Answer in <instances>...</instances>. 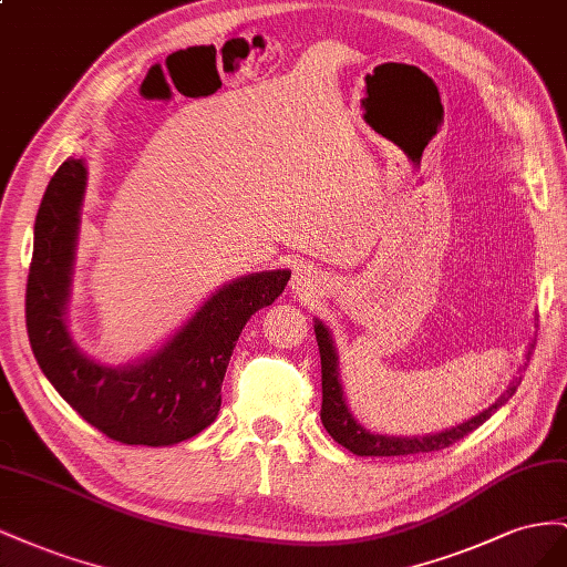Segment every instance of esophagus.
<instances>
[{
  "instance_id": "1",
  "label": "esophagus",
  "mask_w": 567,
  "mask_h": 567,
  "mask_svg": "<svg viewBox=\"0 0 567 567\" xmlns=\"http://www.w3.org/2000/svg\"><path fill=\"white\" fill-rule=\"evenodd\" d=\"M316 282H318V272L311 270V268H299L295 272L292 278V289H297V292H313L316 289Z\"/></svg>"
}]
</instances>
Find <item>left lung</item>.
I'll return each mask as SVG.
<instances>
[{
    "label": "left lung",
    "mask_w": 567,
    "mask_h": 567,
    "mask_svg": "<svg viewBox=\"0 0 567 567\" xmlns=\"http://www.w3.org/2000/svg\"><path fill=\"white\" fill-rule=\"evenodd\" d=\"M316 339L320 349V373H322V406H320V420L326 430L330 432L337 444H342L355 456H411V454H430V451L446 449L454 442H461L465 434L477 430L484 420H489L492 413L506 403L508 396L515 394L517 384L523 378H515V382L508 386V392L501 396L487 411L471 417L467 423L451 427L440 434H425V436H386V434H370L361 427L359 420H355L344 401L342 382H339V370H337V351L332 344L330 330L316 320ZM532 351H527L529 355Z\"/></svg>",
    "instance_id": "left-lung-1"
}]
</instances>
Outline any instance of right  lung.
<instances>
[{"instance_id":"1","label":"right lung","mask_w":567,"mask_h":567,"mask_svg":"<svg viewBox=\"0 0 567 567\" xmlns=\"http://www.w3.org/2000/svg\"><path fill=\"white\" fill-rule=\"evenodd\" d=\"M85 181L83 158L63 161L40 204L25 287L32 353L54 390L109 440L144 446L185 442L216 420L220 384L241 330L285 292L292 272H251L220 287L140 363H96L75 347L63 318Z\"/></svg>"}]
</instances>
